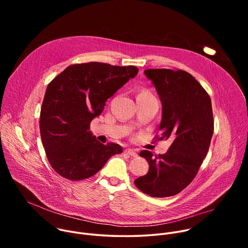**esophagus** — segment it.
Wrapping results in <instances>:
<instances>
[{"label": "esophagus", "mask_w": 248, "mask_h": 248, "mask_svg": "<svg viewBox=\"0 0 248 248\" xmlns=\"http://www.w3.org/2000/svg\"><path fill=\"white\" fill-rule=\"evenodd\" d=\"M124 153H125V154H127V155H129V156H131V157H137V153H136V151H135V150H133V149H130V148L125 149V150H124Z\"/></svg>", "instance_id": "34e87169"}]
</instances>
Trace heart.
I'll use <instances>...</instances> for the list:
<instances>
[{"label":"heart","mask_w":248,"mask_h":248,"mask_svg":"<svg viewBox=\"0 0 248 248\" xmlns=\"http://www.w3.org/2000/svg\"><path fill=\"white\" fill-rule=\"evenodd\" d=\"M138 96H153V95L151 94L150 91H148V90H146V89H143V90H141V91L139 92Z\"/></svg>","instance_id":"1"}]
</instances>
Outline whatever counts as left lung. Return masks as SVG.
<instances>
[{
  "label": "left lung",
  "mask_w": 248,
  "mask_h": 248,
  "mask_svg": "<svg viewBox=\"0 0 248 248\" xmlns=\"http://www.w3.org/2000/svg\"><path fill=\"white\" fill-rule=\"evenodd\" d=\"M162 103L160 140L172 139L165 154L139 155L149 164L148 172L134 181L138 189L152 197L180 193L194 179L207 155L214 131L211 98L185 70H144Z\"/></svg>",
  "instance_id": "1"
}]
</instances>
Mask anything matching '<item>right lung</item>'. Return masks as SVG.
I'll return each instance as SVG.
<instances>
[{
    "instance_id": "obj_1",
    "label": "right lung",
    "mask_w": 248,
    "mask_h": 248,
    "mask_svg": "<svg viewBox=\"0 0 248 248\" xmlns=\"http://www.w3.org/2000/svg\"><path fill=\"white\" fill-rule=\"evenodd\" d=\"M138 68L91 62L67 66L47 86L40 112V134L52 168L63 178L80 181L98 172L115 154L116 143L102 144L90 130L110 97Z\"/></svg>"
}]
</instances>
